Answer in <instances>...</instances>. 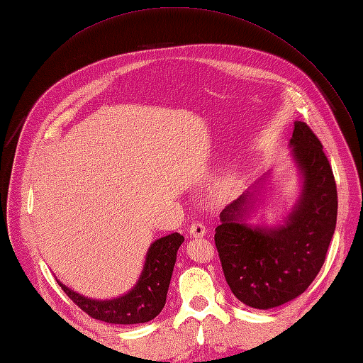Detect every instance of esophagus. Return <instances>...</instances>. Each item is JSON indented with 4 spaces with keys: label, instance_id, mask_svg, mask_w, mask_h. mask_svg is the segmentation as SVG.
<instances>
[{
    "label": "esophagus",
    "instance_id": "obj_1",
    "mask_svg": "<svg viewBox=\"0 0 363 363\" xmlns=\"http://www.w3.org/2000/svg\"><path fill=\"white\" fill-rule=\"evenodd\" d=\"M189 235L194 237V238H200V237H204L206 235V228L203 223H193L191 226H189Z\"/></svg>",
    "mask_w": 363,
    "mask_h": 363
}]
</instances>
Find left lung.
<instances>
[{
    "instance_id": "8db88e82",
    "label": "left lung",
    "mask_w": 363,
    "mask_h": 363,
    "mask_svg": "<svg viewBox=\"0 0 363 363\" xmlns=\"http://www.w3.org/2000/svg\"><path fill=\"white\" fill-rule=\"evenodd\" d=\"M289 147L298 178V196L277 225L247 222L260 203L264 174L220 212L215 242L234 296L268 311L294 300L319 274L337 223V186L322 144L311 128L294 122Z\"/></svg>"
}]
</instances>
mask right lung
Returning <instances> with one entry per match:
<instances>
[{
  "label": "right lung",
  "mask_w": 363,
  "mask_h": 363,
  "mask_svg": "<svg viewBox=\"0 0 363 363\" xmlns=\"http://www.w3.org/2000/svg\"><path fill=\"white\" fill-rule=\"evenodd\" d=\"M184 237L169 234L148 247L141 275L133 287L114 298H91L69 289L57 279L62 290L91 318L119 325H133L155 319L164 308L169 284Z\"/></svg>",
  "instance_id": "add662e5"
}]
</instances>
